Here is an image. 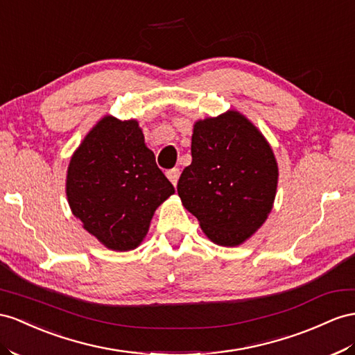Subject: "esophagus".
Here are the masks:
<instances>
[{
    "instance_id": "34e87169",
    "label": "esophagus",
    "mask_w": 355,
    "mask_h": 355,
    "mask_svg": "<svg viewBox=\"0 0 355 355\" xmlns=\"http://www.w3.org/2000/svg\"><path fill=\"white\" fill-rule=\"evenodd\" d=\"M166 177L169 178V181L174 186H177V183H178V178H180V169L178 168H174V169H169L168 172H166Z\"/></svg>"
}]
</instances>
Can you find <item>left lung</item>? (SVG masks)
Masks as SVG:
<instances>
[{
    "label": "left lung",
    "mask_w": 355,
    "mask_h": 355,
    "mask_svg": "<svg viewBox=\"0 0 355 355\" xmlns=\"http://www.w3.org/2000/svg\"><path fill=\"white\" fill-rule=\"evenodd\" d=\"M192 163L177 192L214 244L240 246L275 204L279 168L271 145L241 112L230 109L193 124Z\"/></svg>",
    "instance_id": "left-lung-1"
}]
</instances>
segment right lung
<instances>
[{"label":"right lung","instance_id":"obj_1","mask_svg":"<svg viewBox=\"0 0 355 355\" xmlns=\"http://www.w3.org/2000/svg\"><path fill=\"white\" fill-rule=\"evenodd\" d=\"M174 193L136 120L100 118L67 168L71 213L87 232L115 252L138 248L154 211Z\"/></svg>","mask_w":355,"mask_h":355}]
</instances>
